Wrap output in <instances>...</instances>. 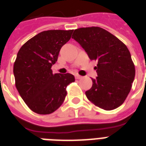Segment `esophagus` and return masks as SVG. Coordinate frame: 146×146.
<instances>
[{
    "instance_id": "1",
    "label": "esophagus",
    "mask_w": 146,
    "mask_h": 146,
    "mask_svg": "<svg viewBox=\"0 0 146 146\" xmlns=\"http://www.w3.org/2000/svg\"><path fill=\"white\" fill-rule=\"evenodd\" d=\"M75 77L76 80H81V79H82V76H80V75H78V74L75 75Z\"/></svg>"
}]
</instances>
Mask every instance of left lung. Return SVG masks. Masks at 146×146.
<instances>
[{
	"label": "left lung",
	"instance_id": "left-lung-1",
	"mask_svg": "<svg viewBox=\"0 0 146 146\" xmlns=\"http://www.w3.org/2000/svg\"><path fill=\"white\" fill-rule=\"evenodd\" d=\"M72 38L98 61V76L86 92L89 101L100 108L111 111L120 106L130 92L135 66L127 47L111 33L100 27L75 29Z\"/></svg>",
	"mask_w": 146,
	"mask_h": 146
}]
</instances>
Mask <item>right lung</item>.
<instances>
[{
  "mask_svg": "<svg viewBox=\"0 0 146 146\" xmlns=\"http://www.w3.org/2000/svg\"><path fill=\"white\" fill-rule=\"evenodd\" d=\"M73 30H48L25 43L13 65L16 87L27 106L38 114H49L64 102L66 88L75 81L70 73H53L62 46Z\"/></svg>",
  "mask_w": 146,
  "mask_h": 146,
  "instance_id": "1",
  "label": "right lung"
}]
</instances>
